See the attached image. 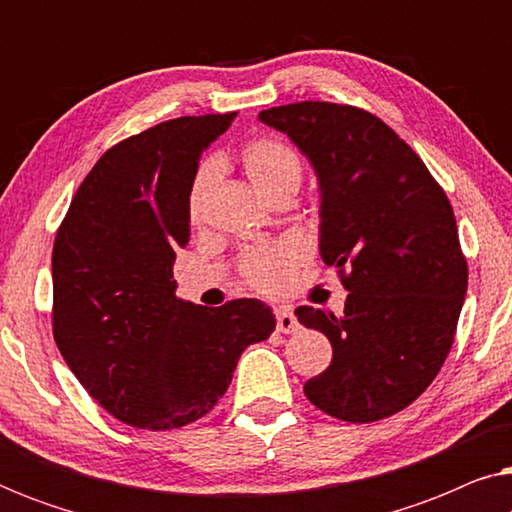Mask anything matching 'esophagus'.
<instances>
[{"label": "esophagus", "instance_id": "obj_1", "mask_svg": "<svg viewBox=\"0 0 512 512\" xmlns=\"http://www.w3.org/2000/svg\"><path fill=\"white\" fill-rule=\"evenodd\" d=\"M275 317H277V331L282 333L298 331V319L289 307H275Z\"/></svg>", "mask_w": 512, "mask_h": 512}]
</instances>
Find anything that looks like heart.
Here are the masks:
<instances>
[{"label": "heart", "instance_id": "heart-1", "mask_svg": "<svg viewBox=\"0 0 512 512\" xmlns=\"http://www.w3.org/2000/svg\"><path fill=\"white\" fill-rule=\"evenodd\" d=\"M240 165L251 186L268 202L282 198V195L293 198V193L300 188V181H303L300 153L279 137H256L249 144H244ZM214 181V163H205L195 172L191 191H188V219L195 226L205 219ZM300 261H303V249L296 242L265 244V247L249 251L242 258V275L254 289L268 293V296H277V293L289 289Z\"/></svg>", "mask_w": 512, "mask_h": 512}]
</instances>
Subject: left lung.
<instances>
[{
    "mask_svg": "<svg viewBox=\"0 0 512 512\" xmlns=\"http://www.w3.org/2000/svg\"><path fill=\"white\" fill-rule=\"evenodd\" d=\"M310 160L319 181V251L349 291L345 312L298 307L333 359L305 382L326 415L391 417L436 380L468 286L450 200L422 158L368 111L296 102L258 114Z\"/></svg>",
    "mask_w": 512,
    "mask_h": 512,
    "instance_id": "8db88e82",
    "label": "left lung"
}]
</instances>
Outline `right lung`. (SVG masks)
Here are the masks:
<instances>
[{
	"label": "right lung",
	"instance_id": "obj_1",
	"mask_svg": "<svg viewBox=\"0 0 512 512\" xmlns=\"http://www.w3.org/2000/svg\"><path fill=\"white\" fill-rule=\"evenodd\" d=\"M235 116H181L111 146L55 237V345L83 389L137 429L207 415L244 349L275 331V314L256 298L202 307L174 293L198 160Z\"/></svg>",
	"mask_w": 512,
	"mask_h": 512
}]
</instances>
